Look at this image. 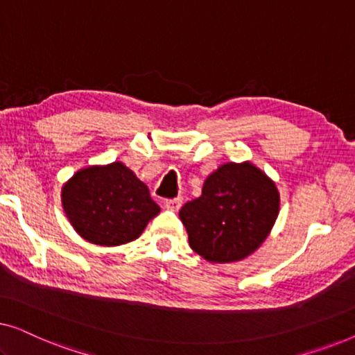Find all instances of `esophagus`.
<instances>
[{"label":"esophagus","mask_w":355,"mask_h":355,"mask_svg":"<svg viewBox=\"0 0 355 355\" xmlns=\"http://www.w3.org/2000/svg\"><path fill=\"white\" fill-rule=\"evenodd\" d=\"M181 207H182V197H174L164 202V208H168V210L171 211H178Z\"/></svg>","instance_id":"obj_1"}]
</instances>
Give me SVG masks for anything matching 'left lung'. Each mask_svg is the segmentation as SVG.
<instances>
[{
	"label": "left lung",
	"mask_w": 355,
	"mask_h": 355,
	"mask_svg": "<svg viewBox=\"0 0 355 355\" xmlns=\"http://www.w3.org/2000/svg\"><path fill=\"white\" fill-rule=\"evenodd\" d=\"M279 211L275 182L254 164H221L203 184L202 196L179 211L192 250L208 261L245 259L270 234Z\"/></svg>",
	"instance_id": "obj_1"
}]
</instances>
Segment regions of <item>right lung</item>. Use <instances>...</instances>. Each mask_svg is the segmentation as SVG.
Segmentation results:
<instances>
[{
    "label": "right lung",
    "mask_w": 355,
    "mask_h": 355,
    "mask_svg": "<svg viewBox=\"0 0 355 355\" xmlns=\"http://www.w3.org/2000/svg\"><path fill=\"white\" fill-rule=\"evenodd\" d=\"M61 200L77 234L96 245L137 239L159 213L148 187L119 162L77 171L62 187Z\"/></svg>",
    "instance_id": "right-lung-1"
}]
</instances>
